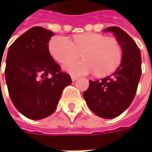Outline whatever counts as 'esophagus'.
Wrapping results in <instances>:
<instances>
[{"instance_id":"esophagus-1","label":"esophagus","mask_w":152,"mask_h":152,"mask_svg":"<svg viewBox=\"0 0 152 152\" xmlns=\"http://www.w3.org/2000/svg\"><path fill=\"white\" fill-rule=\"evenodd\" d=\"M78 79V76H71V80L73 81V82H75V81H76Z\"/></svg>"}]
</instances>
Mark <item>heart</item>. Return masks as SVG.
Instances as JSON below:
<instances>
[{
	"label": "heart",
	"mask_w": 152,
	"mask_h": 152,
	"mask_svg": "<svg viewBox=\"0 0 152 152\" xmlns=\"http://www.w3.org/2000/svg\"><path fill=\"white\" fill-rule=\"evenodd\" d=\"M48 47L53 58L61 63L75 58L81 52L83 59L63 66L64 70L76 76L92 72L97 76H106L118 67L121 60L119 43L99 33L77 34L74 36L73 42L67 37L54 36Z\"/></svg>",
	"instance_id": "heart-1"
}]
</instances>
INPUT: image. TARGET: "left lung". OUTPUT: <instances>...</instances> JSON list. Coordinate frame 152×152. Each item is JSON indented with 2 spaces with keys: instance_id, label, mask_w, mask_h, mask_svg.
Returning <instances> with one entry per match:
<instances>
[{
  "instance_id": "8db88e82",
  "label": "left lung",
  "mask_w": 152,
  "mask_h": 152,
  "mask_svg": "<svg viewBox=\"0 0 152 152\" xmlns=\"http://www.w3.org/2000/svg\"><path fill=\"white\" fill-rule=\"evenodd\" d=\"M114 34L121 47V61L118 69L102 80L91 81L83 98L98 116L113 119L121 114L132 103L142 74L140 49L133 39L117 26L104 30Z\"/></svg>"
}]
</instances>
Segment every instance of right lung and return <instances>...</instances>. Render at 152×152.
<instances>
[{
	"label": "right lung",
	"mask_w": 152,
	"mask_h": 152,
	"mask_svg": "<svg viewBox=\"0 0 152 152\" xmlns=\"http://www.w3.org/2000/svg\"><path fill=\"white\" fill-rule=\"evenodd\" d=\"M53 33L35 26L10 46L5 79L15 107L25 117L41 120L56 109L71 78L52 58L48 43ZM1 68V64H0Z\"/></svg>",
	"instance_id": "obj_1"
}]
</instances>
